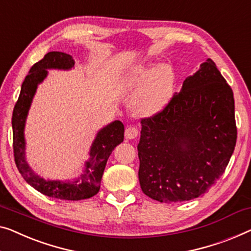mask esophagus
<instances>
[{
    "label": "esophagus",
    "instance_id": "obj_1",
    "mask_svg": "<svg viewBox=\"0 0 251 251\" xmlns=\"http://www.w3.org/2000/svg\"><path fill=\"white\" fill-rule=\"evenodd\" d=\"M138 135V130L135 126H128L125 129V137L126 140H133Z\"/></svg>",
    "mask_w": 251,
    "mask_h": 251
}]
</instances>
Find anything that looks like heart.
Listing matches in <instances>:
<instances>
[{
	"instance_id": "heart-1",
	"label": "heart",
	"mask_w": 251,
	"mask_h": 251,
	"mask_svg": "<svg viewBox=\"0 0 251 251\" xmlns=\"http://www.w3.org/2000/svg\"><path fill=\"white\" fill-rule=\"evenodd\" d=\"M127 87L138 91L134 106L137 113L152 115L163 109L174 93L175 76L170 66L162 65L151 70L138 67L127 77Z\"/></svg>"
}]
</instances>
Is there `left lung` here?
<instances>
[{
    "instance_id": "8db88e82",
    "label": "left lung",
    "mask_w": 251,
    "mask_h": 251,
    "mask_svg": "<svg viewBox=\"0 0 251 251\" xmlns=\"http://www.w3.org/2000/svg\"><path fill=\"white\" fill-rule=\"evenodd\" d=\"M138 179L161 203L186 201L221 177L237 143L233 91L208 58L163 109L141 119Z\"/></svg>"
}]
</instances>
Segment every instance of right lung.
Instances as JSON below:
<instances>
[{"label":"right lung","mask_w":251,"mask_h":251,"mask_svg":"<svg viewBox=\"0 0 251 251\" xmlns=\"http://www.w3.org/2000/svg\"><path fill=\"white\" fill-rule=\"evenodd\" d=\"M75 62L72 56L62 51H50L43 59L33 64L22 83L20 96L13 108V155L19 173L30 186L44 195L65 201H80L95 196L100 189L102 174L107 160L113 150L124 140V125L116 121L102 128L97 135L90 151V161L87 162L85 173L72 182L47 181L39 178L30 169L25 160L24 128L30 103L35 95L37 85L47 75V69L67 70Z\"/></svg>","instance_id":"add662e5"}]
</instances>
